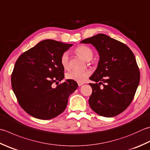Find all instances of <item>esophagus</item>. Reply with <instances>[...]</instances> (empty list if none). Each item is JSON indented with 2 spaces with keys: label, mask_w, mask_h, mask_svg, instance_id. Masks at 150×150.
Returning a JSON list of instances; mask_svg holds the SVG:
<instances>
[{
  "label": "esophagus",
  "mask_w": 150,
  "mask_h": 150,
  "mask_svg": "<svg viewBox=\"0 0 150 150\" xmlns=\"http://www.w3.org/2000/svg\"><path fill=\"white\" fill-rule=\"evenodd\" d=\"M77 83H78V85H79V86H81L83 84H84V83H81V82H77Z\"/></svg>",
  "instance_id": "1"
}]
</instances>
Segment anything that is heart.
Instances as JSON below:
<instances>
[{
	"label": "heart",
	"mask_w": 150,
	"mask_h": 150,
	"mask_svg": "<svg viewBox=\"0 0 150 150\" xmlns=\"http://www.w3.org/2000/svg\"><path fill=\"white\" fill-rule=\"evenodd\" d=\"M75 52L84 60L89 61L93 57V51L90 47L85 45H80L75 49ZM60 64L64 69H67L69 67V54L67 52H64L60 57ZM90 75L89 70L86 69L83 71L72 70L66 73V77L67 79L77 82L83 83L86 80L88 77Z\"/></svg>",
	"instance_id": "b5f03b06"
}]
</instances>
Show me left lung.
<instances>
[{
  "instance_id": "8db88e82",
  "label": "left lung",
  "mask_w": 150,
  "mask_h": 150,
  "mask_svg": "<svg viewBox=\"0 0 150 150\" xmlns=\"http://www.w3.org/2000/svg\"><path fill=\"white\" fill-rule=\"evenodd\" d=\"M91 43L99 55L98 67L90 80V108L104 117L122 113L131 104L140 82V71L133 52L125 45L99 34L81 41ZM102 84L103 86L100 87Z\"/></svg>"
}]
</instances>
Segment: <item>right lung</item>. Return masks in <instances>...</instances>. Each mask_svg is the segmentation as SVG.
Returning <instances> with one entry per match:
<instances>
[{
	"label": "right lung",
	"instance_id": "1",
	"mask_svg": "<svg viewBox=\"0 0 150 150\" xmlns=\"http://www.w3.org/2000/svg\"><path fill=\"white\" fill-rule=\"evenodd\" d=\"M73 44L45 40L23 52L17 60L11 82L19 104L40 120L55 118L66 109L69 96L77 88L75 81L64 77L60 57ZM56 83L57 86H53Z\"/></svg>",
	"mask_w": 150,
	"mask_h": 150
}]
</instances>
